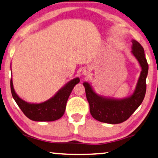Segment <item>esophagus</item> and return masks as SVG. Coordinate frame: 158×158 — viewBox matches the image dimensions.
<instances>
[{
  "label": "esophagus",
  "instance_id": "1",
  "mask_svg": "<svg viewBox=\"0 0 158 158\" xmlns=\"http://www.w3.org/2000/svg\"><path fill=\"white\" fill-rule=\"evenodd\" d=\"M87 71H83V72H82V74H83L84 75V76H86V75H87Z\"/></svg>",
  "mask_w": 158,
  "mask_h": 158
}]
</instances>
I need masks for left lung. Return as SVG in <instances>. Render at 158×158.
Returning a JSON list of instances; mask_svg holds the SVG:
<instances>
[{"label": "left lung", "instance_id": "left-lung-1", "mask_svg": "<svg viewBox=\"0 0 158 158\" xmlns=\"http://www.w3.org/2000/svg\"><path fill=\"white\" fill-rule=\"evenodd\" d=\"M132 44L131 52L137 60L142 71L131 95L122 98L106 97L98 94L89 82H83L91 114L101 122L110 124L123 122L133 114L144 98L148 65L143 47L135 40H132Z\"/></svg>", "mask_w": 158, "mask_h": 158}]
</instances>
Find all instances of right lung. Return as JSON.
Returning a JSON list of instances; mask_svg holds the SVG:
<instances>
[{"instance_id":"1","label":"right lung","mask_w":158,"mask_h":158,"mask_svg":"<svg viewBox=\"0 0 158 158\" xmlns=\"http://www.w3.org/2000/svg\"><path fill=\"white\" fill-rule=\"evenodd\" d=\"M80 82L78 77L69 81L48 100L41 103H28L16 93L11 77V92L16 104L30 120L35 121H52L60 118L65 112L66 102L75 85Z\"/></svg>"}]
</instances>
